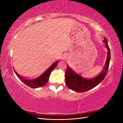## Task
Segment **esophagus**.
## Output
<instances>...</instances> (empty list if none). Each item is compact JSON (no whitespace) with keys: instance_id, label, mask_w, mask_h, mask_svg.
Listing matches in <instances>:
<instances>
[{"instance_id":"obj_1","label":"esophagus","mask_w":123,"mask_h":123,"mask_svg":"<svg viewBox=\"0 0 123 123\" xmlns=\"http://www.w3.org/2000/svg\"><path fill=\"white\" fill-rule=\"evenodd\" d=\"M62 60H64V61H66L67 59H68V55H67L66 54H63L62 55V58H61Z\"/></svg>"}]
</instances>
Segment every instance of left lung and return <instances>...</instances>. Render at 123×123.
Segmentation results:
<instances>
[{
  "instance_id": "1",
  "label": "left lung",
  "mask_w": 123,
  "mask_h": 123,
  "mask_svg": "<svg viewBox=\"0 0 123 123\" xmlns=\"http://www.w3.org/2000/svg\"><path fill=\"white\" fill-rule=\"evenodd\" d=\"M103 42L105 44V47L108 49V55L105 66L102 71L93 78L87 79L76 74L68 65H67L65 73V83L69 89L79 92H87L96 87L103 80L108 72L110 61V50L106 38H105Z\"/></svg>"
}]
</instances>
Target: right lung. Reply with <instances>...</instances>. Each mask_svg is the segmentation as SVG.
Returning a JSON list of instances; mask_svg holds the SVG:
<instances>
[{"label":"right lung","instance_id":"right-lung-1","mask_svg":"<svg viewBox=\"0 0 123 123\" xmlns=\"http://www.w3.org/2000/svg\"><path fill=\"white\" fill-rule=\"evenodd\" d=\"M58 62V61L55 62L49 68L47 69V70L44 72L41 75L38 76V77L33 79H27L22 77V76L20 75L19 74H18V73L15 70L14 72L18 79L22 82H24L25 85H27V86L32 88L42 87H43L44 86H45L47 83L51 73L55 68V67L57 66Z\"/></svg>","mask_w":123,"mask_h":123}]
</instances>
